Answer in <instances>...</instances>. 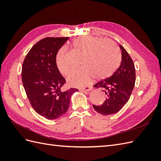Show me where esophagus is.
I'll use <instances>...</instances> for the list:
<instances>
[{"mask_svg": "<svg viewBox=\"0 0 161 161\" xmlns=\"http://www.w3.org/2000/svg\"><path fill=\"white\" fill-rule=\"evenodd\" d=\"M92 89V87L91 86H85L83 87V88H80L79 89V90L80 91H90Z\"/></svg>", "mask_w": 161, "mask_h": 161, "instance_id": "1", "label": "esophagus"}]
</instances>
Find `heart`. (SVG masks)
I'll return each instance as SVG.
<instances>
[{"instance_id": "1", "label": "heart", "mask_w": 161, "mask_h": 161, "mask_svg": "<svg viewBox=\"0 0 161 161\" xmlns=\"http://www.w3.org/2000/svg\"><path fill=\"white\" fill-rule=\"evenodd\" d=\"M70 46L73 50L82 54L80 58L82 66L72 71L67 78L68 82L72 86H84L93 76L97 79H106L113 74L120 64V52L115 43L110 40L82 36L75 37ZM66 55V49L61 47L56 56L57 69L64 76L69 74L70 70Z\"/></svg>"}]
</instances>
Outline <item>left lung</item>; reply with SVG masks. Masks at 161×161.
<instances>
[{
	"label": "left lung",
	"mask_w": 161,
	"mask_h": 161,
	"mask_svg": "<svg viewBox=\"0 0 161 161\" xmlns=\"http://www.w3.org/2000/svg\"><path fill=\"white\" fill-rule=\"evenodd\" d=\"M121 50V62L114 75L96 83L94 86L101 88L106 99L101 105H92L94 109L104 115L118 112L128 101L135 85L136 70L134 62L124 47Z\"/></svg>",
	"instance_id": "left-lung-1"
}]
</instances>
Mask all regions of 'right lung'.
Wrapping results in <instances>:
<instances>
[{
  "label": "right lung",
  "instance_id": "right-lung-1",
  "mask_svg": "<svg viewBox=\"0 0 161 161\" xmlns=\"http://www.w3.org/2000/svg\"><path fill=\"white\" fill-rule=\"evenodd\" d=\"M67 37H46L37 42L24 59L21 78L33 109L47 119H55L69 109L71 95L79 90L62 91L66 80L56 64L58 51Z\"/></svg>",
  "mask_w": 161,
  "mask_h": 161
}]
</instances>
